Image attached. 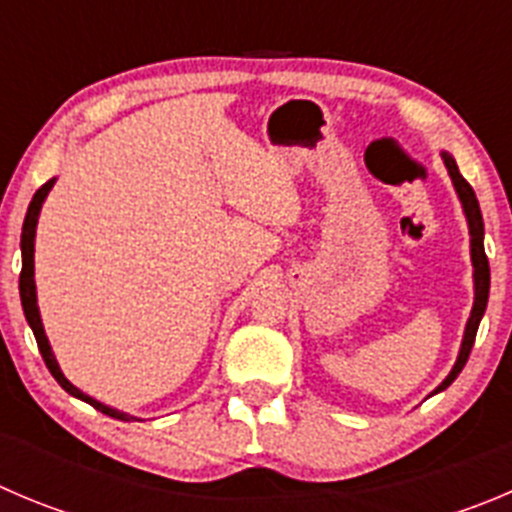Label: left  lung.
Returning a JSON list of instances; mask_svg holds the SVG:
<instances>
[{
    "label": "left lung",
    "mask_w": 512,
    "mask_h": 512,
    "mask_svg": "<svg viewBox=\"0 0 512 512\" xmlns=\"http://www.w3.org/2000/svg\"><path fill=\"white\" fill-rule=\"evenodd\" d=\"M442 161L447 166V174H450L452 186L457 191V199L462 204V212H465L467 219V229H470V260H472V285H475V300H472V310H470V318H467V326H465V336H462L460 343V353H457V361L452 366V371L447 374V379L432 391V394H439L444 391L452 381L460 376V371L465 369L467 358H470L472 351V343H475L477 336V328H480L482 315H485L487 308V298H490V265H487V255H485V224H482V212H480V204H477L475 191L472 186L467 184L465 176L460 174L457 169V161L452 159V154L442 151Z\"/></svg>",
    "instance_id": "8db88e82"
}]
</instances>
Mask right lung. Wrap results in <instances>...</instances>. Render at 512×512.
<instances>
[{
    "label": "right lung",
    "instance_id": "right-lung-1",
    "mask_svg": "<svg viewBox=\"0 0 512 512\" xmlns=\"http://www.w3.org/2000/svg\"><path fill=\"white\" fill-rule=\"evenodd\" d=\"M52 186H55V179H50V181H47V184H42L40 189L35 191V197H32L30 207H27L25 224H22V242H19V247H22V272H19V298H22V310H25V318H27V323H30L32 333H35L37 346H40L42 358H45L47 369H50V374L55 376L57 384H60L62 389L68 391L70 396H75V399L85 401V404L95 407V409H98V412L108 414V417H113V419H121V422H131V419H138V417H133V414H126V412H118V409L108 407V404H100L98 399H93V396L83 394V391H80L78 386L70 384V381L65 379V374H62V369H60V364H57L55 353H52L50 341H47V336H45V326H42L40 308H37L35 234H37V219H40L42 204H45V199H47V194H50Z\"/></svg>",
    "mask_w": 512,
    "mask_h": 512
}]
</instances>
